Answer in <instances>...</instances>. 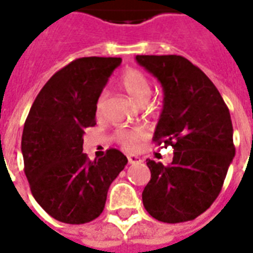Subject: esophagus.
I'll list each match as a JSON object with an SVG mask.
<instances>
[{"label":"esophagus","instance_id":"esophagus-1","mask_svg":"<svg viewBox=\"0 0 253 253\" xmlns=\"http://www.w3.org/2000/svg\"><path fill=\"white\" fill-rule=\"evenodd\" d=\"M127 160H128V164H137V163H141V161H142L138 156H134V154H130V156L127 157Z\"/></svg>","mask_w":253,"mask_h":253}]
</instances>
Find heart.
I'll return each instance as SVG.
<instances>
[{
	"mask_svg": "<svg viewBox=\"0 0 253 253\" xmlns=\"http://www.w3.org/2000/svg\"><path fill=\"white\" fill-rule=\"evenodd\" d=\"M121 85L132 99L141 104L150 96V84L146 76L138 69H126L121 74ZM103 97H99L96 103V115H101ZM146 137V131L141 127L135 128H122L116 132V139L126 150H135L138 145Z\"/></svg>",
	"mask_w": 253,
	"mask_h": 253,
	"instance_id": "b5f03b06",
	"label": "heart"
}]
</instances>
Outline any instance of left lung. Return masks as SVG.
<instances>
[{"label":"left lung","instance_id":"left-lung-1","mask_svg":"<svg viewBox=\"0 0 253 253\" xmlns=\"http://www.w3.org/2000/svg\"><path fill=\"white\" fill-rule=\"evenodd\" d=\"M135 61L164 90L153 141L173 148L170 164L146 160L152 177L143 206L161 222L191 221L217 199L236 153L230 114L210 78L184 57L137 55Z\"/></svg>","mask_w":253,"mask_h":253}]
</instances>
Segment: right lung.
<instances>
[{
  "label": "right lung",
  "instance_id": "obj_1",
  "mask_svg": "<svg viewBox=\"0 0 253 253\" xmlns=\"http://www.w3.org/2000/svg\"><path fill=\"white\" fill-rule=\"evenodd\" d=\"M121 58H78L52 76L24 123L21 153L31 192L57 221L80 225L103 212L111 183L127 164L118 149L90 160L85 128L96 125V103Z\"/></svg>",
  "mask_w": 253,
  "mask_h": 253
}]
</instances>
